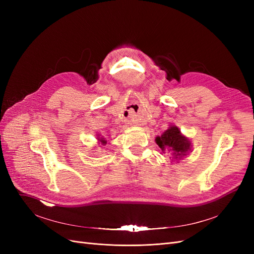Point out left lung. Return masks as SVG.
I'll return each instance as SVG.
<instances>
[{
    "label": "left lung",
    "instance_id": "left-lung-1",
    "mask_svg": "<svg viewBox=\"0 0 254 254\" xmlns=\"http://www.w3.org/2000/svg\"><path fill=\"white\" fill-rule=\"evenodd\" d=\"M156 143L163 153L171 152L175 159L186 156V153L190 149V141L175 126L168 128L161 136H157Z\"/></svg>",
    "mask_w": 254,
    "mask_h": 254
}]
</instances>
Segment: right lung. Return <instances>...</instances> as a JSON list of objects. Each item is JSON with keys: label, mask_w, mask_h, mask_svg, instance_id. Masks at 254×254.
<instances>
[{"label": "right lung", "mask_w": 254, "mask_h": 254, "mask_svg": "<svg viewBox=\"0 0 254 254\" xmlns=\"http://www.w3.org/2000/svg\"><path fill=\"white\" fill-rule=\"evenodd\" d=\"M99 141L102 142V144H107V141H106V140H104L103 137H101V139H99Z\"/></svg>", "instance_id": "1"}]
</instances>
